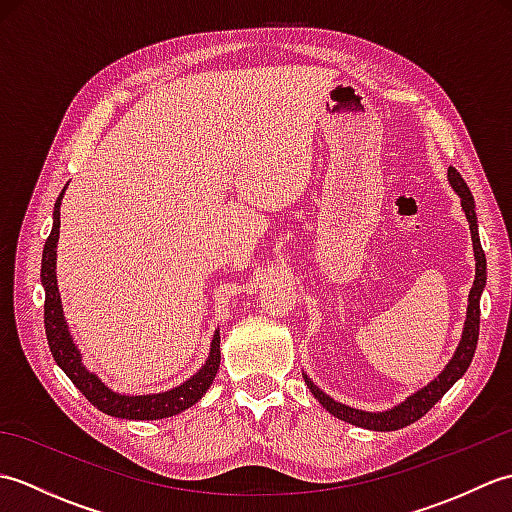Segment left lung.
Returning <instances> with one entry per match:
<instances>
[{
    "mask_svg": "<svg viewBox=\"0 0 512 512\" xmlns=\"http://www.w3.org/2000/svg\"><path fill=\"white\" fill-rule=\"evenodd\" d=\"M447 178H449L451 189L458 193L462 211L466 215V222H469L471 239H473V257H475V279H473V288L469 292V306H466L462 339H460L458 347H455V352L451 356V361L447 363V367H444L442 372L431 380V383H427L418 391H413V394L407 396V400H402L400 405L385 409V411H363V409H356L350 405H343V402L334 400L332 396H328L325 391H321L317 385H314L308 374H303V380H306V385L314 394V398H317L334 418L356 424V427H363L369 431H396L402 427H409L411 422L420 420L424 413H427L455 383H458L473 361L477 336H480V299H482V292L486 288V255H484L482 244H480V233H477L475 200H473L469 187H466V182L453 167H449Z\"/></svg>",
    "mask_w": 512,
    "mask_h": 512,
    "instance_id": "obj_1",
    "label": "left lung"
}]
</instances>
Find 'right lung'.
<instances>
[{
	"label": "right lung",
	"instance_id": "add662e5",
	"mask_svg": "<svg viewBox=\"0 0 512 512\" xmlns=\"http://www.w3.org/2000/svg\"><path fill=\"white\" fill-rule=\"evenodd\" d=\"M65 189H68V184H65L57 202H54L52 231L46 239V246H43L41 257V284L43 290H46L43 323H46V336L54 361H57L65 376L76 385V389H79L96 409L107 413V416L125 420H162L178 416V413L193 407L195 402L206 394V389L213 385V378L217 374V369H220V330H215L209 347V358H206L198 372L184 380L178 387L160 391V394H118V391L107 387L94 372H90V369L83 365V354L79 347H76L68 328V321H65L57 286V244L61 228V200Z\"/></svg>",
	"mask_w": 512,
	"mask_h": 512
}]
</instances>
